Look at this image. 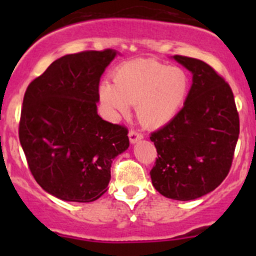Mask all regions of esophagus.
Returning <instances> with one entry per match:
<instances>
[{"label":"esophagus","instance_id":"esophagus-1","mask_svg":"<svg viewBox=\"0 0 256 256\" xmlns=\"http://www.w3.org/2000/svg\"><path fill=\"white\" fill-rule=\"evenodd\" d=\"M128 137H130V144H136V142H138L140 140L144 138V134H142V133H138L137 130H130V132L128 133Z\"/></svg>","mask_w":256,"mask_h":256}]
</instances>
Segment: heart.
<instances>
[{"label": "heart", "mask_w": 256, "mask_h": 256, "mask_svg": "<svg viewBox=\"0 0 256 256\" xmlns=\"http://www.w3.org/2000/svg\"><path fill=\"white\" fill-rule=\"evenodd\" d=\"M114 83L104 82L98 97L112 115H126L136 105L140 123L160 128L180 112L190 92V76L183 69L152 58L126 61L115 69Z\"/></svg>", "instance_id": "obj_1"}]
</instances>
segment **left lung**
I'll return each mask as SVG.
<instances>
[{
	"mask_svg": "<svg viewBox=\"0 0 256 256\" xmlns=\"http://www.w3.org/2000/svg\"><path fill=\"white\" fill-rule=\"evenodd\" d=\"M192 73L187 100L173 120L151 133L158 151L150 176L162 196L188 201L223 182L232 165L240 119L230 84L204 61L173 56Z\"/></svg>",
	"mask_w": 256,
	"mask_h": 256,
	"instance_id": "1",
	"label": "left lung"
}]
</instances>
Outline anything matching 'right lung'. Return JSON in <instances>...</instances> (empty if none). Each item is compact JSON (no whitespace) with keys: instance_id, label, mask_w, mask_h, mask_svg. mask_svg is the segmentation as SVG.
<instances>
[{"instance_id":"1","label":"right lung","mask_w":256,"mask_h":256,"mask_svg":"<svg viewBox=\"0 0 256 256\" xmlns=\"http://www.w3.org/2000/svg\"><path fill=\"white\" fill-rule=\"evenodd\" d=\"M115 50L65 55L26 88L19 140L46 192L91 202L108 191L112 160L130 148L128 130L97 114L98 84Z\"/></svg>"}]
</instances>
